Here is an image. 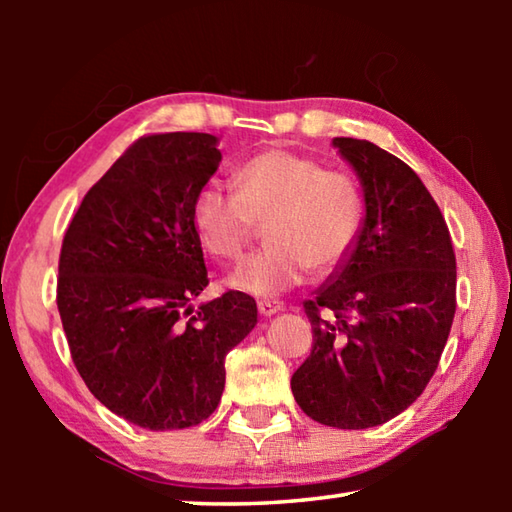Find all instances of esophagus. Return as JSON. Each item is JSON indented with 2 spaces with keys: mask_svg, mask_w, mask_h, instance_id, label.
<instances>
[{
  "mask_svg": "<svg viewBox=\"0 0 512 512\" xmlns=\"http://www.w3.org/2000/svg\"><path fill=\"white\" fill-rule=\"evenodd\" d=\"M257 309L262 316H273L277 311H282V302L280 300H259Z\"/></svg>",
  "mask_w": 512,
  "mask_h": 512,
  "instance_id": "obj_1",
  "label": "esophagus"
}]
</instances>
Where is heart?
Segmentation results:
<instances>
[{
  "instance_id": "b5f03b06",
  "label": "heart",
  "mask_w": 512,
  "mask_h": 512,
  "mask_svg": "<svg viewBox=\"0 0 512 512\" xmlns=\"http://www.w3.org/2000/svg\"><path fill=\"white\" fill-rule=\"evenodd\" d=\"M235 194L205 185L192 203L201 246L237 262L266 225L268 246L246 259L230 284L253 296H277L316 268L334 273L357 248L366 223V196L348 171L325 169L307 155L268 149L232 171Z\"/></svg>"
}]
</instances>
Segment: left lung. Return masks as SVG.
<instances>
[{"label": "left lung", "mask_w": 512, "mask_h": 512, "mask_svg": "<svg viewBox=\"0 0 512 512\" xmlns=\"http://www.w3.org/2000/svg\"><path fill=\"white\" fill-rule=\"evenodd\" d=\"M334 146L361 180L366 223L348 262L302 305L314 348L291 391L311 420L368 429L409 409L436 372L456 311V255L409 164L368 140Z\"/></svg>", "instance_id": "left-lung-1"}]
</instances>
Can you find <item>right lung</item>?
Returning <instances> with one entry per match:
<instances>
[{"label":"right lung","instance_id":"add662e5","mask_svg":"<svg viewBox=\"0 0 512 512\" xmlns=\"http://www.w3.org/2000/svg\"><path fill=\"white\" fill-rule=\"evenodd\" d=\"M219 162L214 135L140 137L90 187L60 248L56 302L74 366L106 409L151 431L210 418L225 354L257 323L241 291L192 309L210 284L192 203Z\"/></svg>","mask_w":512,"mask_h":512}]
</instances>
